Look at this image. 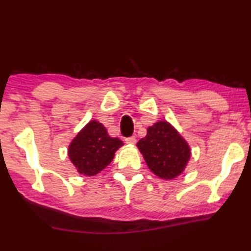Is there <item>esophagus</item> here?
I'll return each instance as SVG.
<instances>
[{
    "label": "esophagus",
    "mask_w": 251,
    "mask_h": 251,
    "mask_svg": "<svg viewBox=\"0 0 251 251\" xmlns=\"http://www.w3.org/2000/svg\"><path fill=\"white\" fill-rule=\"evenodd\" d=\"M125 142H126L127 144H135V143H136V137H135V136L127 137V139H125Z\"/></svg>",
    "instance_id": "obj_1"
}]
</instances>
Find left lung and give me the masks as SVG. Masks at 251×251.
<instances>
[{"instance_id": "obj_1", "label": "left lung", "mask_w": 251, "mask_h": 251, "mask_svg": "<svg viewBox=\"0 0 251 251\" xmlns=\"http://www.w3.org/2000/svg\"><path fill=\"white\" fill-rule=\"evenodd\" d=\"M136 146L150 171L164 179H173L181 175L191 157L188 142L166 121L148 127L146 137L141 139Z\"/></svg>"}]
</instances>
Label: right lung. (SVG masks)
I'll return each instance as SVG.
<instances>
[{
    "instance_id": "add662e5",
    "label": "right lung",
    "mask_w": 251,
    "mask_h": 251,
    "mask_svg": "<svg viewBox=\"0 0 251 251\" xmlns=\"http://www.w3.org/2000/svg\"><path fill=\"white\" fill-rule=\"evenodd\" d=\"M123 144L118 137L109 135L101 123L93 119L70 142L68 156L79 174L94 176L110 164Z\"/></svg>"
}]
</instances>
